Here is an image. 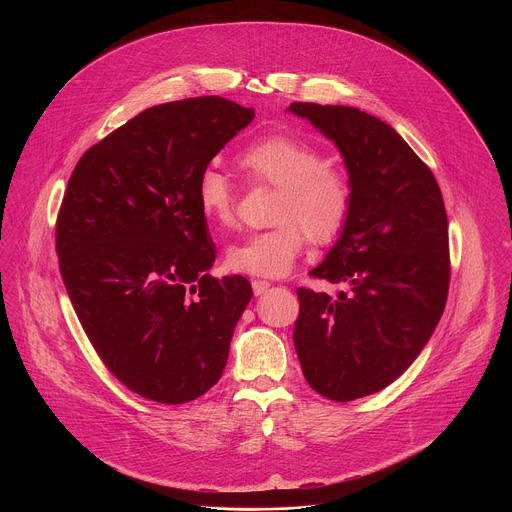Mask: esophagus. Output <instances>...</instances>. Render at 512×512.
Masks as SVG:
<instances>
[{
	"label": "esophagus",
	"mask_w": 512,
	"mask_h": 512,
	"mask_svg": "<svg viewBox=\"0 0 512 512\" xmlns=\"http://www.w3.org/2000/svg\"><path fill=\"white\" fill-rule=\"evenodd\" d=\"M269 287H271V283H269V281H263V279H255V281H253V291H255V296H263Z\"/></svg>",
	"instance_id": "34e87169"
}]
</instances>
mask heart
<instances>
[{
	"instance_id": "b5f03b06",
	"label": "heart",
	"mask_w": 512,
	"mask_h": 512,
	"mask_svg": "<svg viewBox=\"0 0 512 512\" xmlns=\"http://www.w3.org/2000/svg\"><path fill=\"white\" fill-rule=\"evenodd\" d=\"M237 164L255 186L279 188L271 210L273 229L255 233L227 251L225 263L235 273L281 277L294 267L308 237L328 245L344 231L354 202L350 180L326 166L312 143L269 133L237 154ZM200 212L218 229L237 223V194L231 180L216 168H204L196 182Z\"/></svg>"
}]
</instances>
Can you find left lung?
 <instances>
[{
	"label": "left lung",
	"instance_id": "obj_1",
	"mask_svg": "<svg viewBox=\"0 0 512 512\" xmlns=\"http://www.w3.org/2000/svg\"><path fill=\"white\" fill-rule=\"evenodd\" d=\"M340 150L352 212L312 277L298 287L294 344L308 385L332 401L379 393L401 377L440 322L450 287L448 216L431 170L385 121L356 107L291 103Z\"/></svg>",
	"mask_w": 512,
	"mask_h": 512
}]
</instances>
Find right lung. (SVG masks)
<instances>
[{
  "mask_svg": "<svg viewBox=\"0 0 512 512\" xmlns=\"http://www.w3.org/2000/svg\"><path fill=\"white\" fill-rule=\"evenodd\" d=\"M255 117L223 97L141 111L72 170L56 253L68 298L105 367L133 393L188 403L221 379L253 289L216 279L196 182Z\"/></svg>",
  "mask_w": 512,
  "mask_h": 512,
  "instance_id": "add662e5",
  "label": "right lung"
}]
</instances>
